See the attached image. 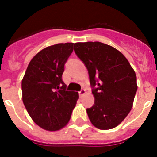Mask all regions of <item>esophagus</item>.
Wrapping results in <instances>:
<instances>
[{
  "mask_svg": "<svg viewBox=\"0 0 157 157\" xmlns=\"http://www.w3.org/2000/svg\"><path fill=\"white\" fill-rule=\"evenodd\" d=\"M86 92L85 90H81L79 92V94H80V96H83L84 94H86Z\"/></svg>",
  "mask_w": 157,
  "mask_h": 157,
  "instance_id": "obj_1",
  "label": "esophagus"
}]
</instances>
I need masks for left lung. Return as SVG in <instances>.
I'll list each match as a JSON object with an SVG mask.
<instances>
[{"instance_id":"left-lung-1","label":"left lung","mask_w":157,"mask_h":157,"mask_svg":"<svg viewBox=\"0 0 157 157\" xmlns=\"http://www.w3.org/2000/svg\"><path fill=\"white\" fill-rule=\"evenodd\" d=\"M74 51L88 70L94 104L87 108L89 119L99 129L121 123L130 112L137 92V77L119 50L98 41L77 42Z\"/></svg>"}]
</instances>
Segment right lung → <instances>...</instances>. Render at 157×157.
I'll use <instances>...</instances> for the list:
<instances>
[{
	"label": "right lung",
	"mask_w": 157,
	"mask_h": 157,
	"mask_svg": "<svg viewBox=\"0 0 157 157\" xmlns=\"http://www.w3.org/2000/svg\"><path fill=\"white\" fill-rule=\"evenodd\" d=\"M74 43H59L43 49L33 57L22 80L23 104L33 121L48 131L67 124L79 94L67 91L62 81L64 64Z\"/></svg>",
	"instance_id": "1"
}]
</instances>
